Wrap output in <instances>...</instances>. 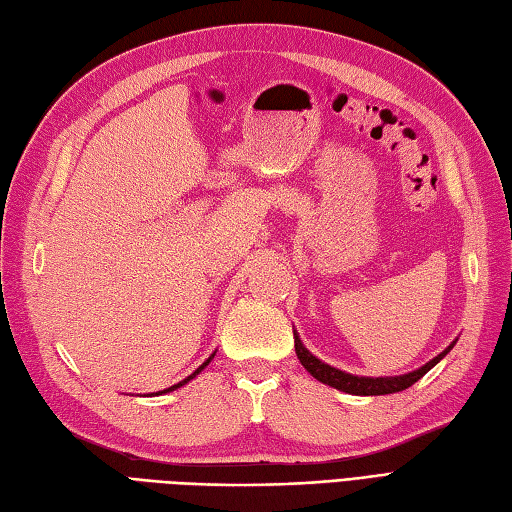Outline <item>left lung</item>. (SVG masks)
Returning <instances> with one entry per match:
<instances>
[{
	"label": "left lung",
	"instance_id": "left-lung-1",
	"mask_svg": "<svg viewBox=\"0 0 512 512\" xmlns=\"http://www.w3.org/2000/svg\"><path fill=\"white\" fill-rule=\"evenodd\" d=\"M293 339H295V355H298L302 366L311 372V377H315L317 381H322L326 385H331V388H335V390H342L346 394H355V396H379V394H392V392L407 390L420 377H425V374L453 348V344H456L453 342L449 348L442 350L438 357L425 363L423 368L401 374V377H357V374L337 370L333 366H328V363L317 359L315 355H311V352L304 348L300 335L295 331H293Z\"/></svg>",
	"mask_w": 512,
	"mask_h": 512
}]
</instances>
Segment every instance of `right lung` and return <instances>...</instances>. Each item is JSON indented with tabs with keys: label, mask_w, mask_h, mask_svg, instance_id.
<instances>
[{
	"label": "right lung",
	"mask_w": 512,
	"mask_h": 512,
	"mask_svg": "<svg viewBox=\"0 0 512 512\" xmlns=\"http://www.w3.org/2000/svg\"><path fill=\"white\" fill-rule=\"evenodd\" d=\"M212 359H214V355H210V357H208V359H206V361H203V363H201V366H199V368H197V370H195V372H192V374H190V377H186V379H184V381H179V383H175V385H170V388H166V390H162V392H155V394H166V392H173V390H177V388H181V385H186V383H188V381H190V379H195V377H197V374H199V372H201V370H203V368H206V366H208V363H210V361H212Z\"/></svg>",
	"instance_id": "obj_1"
}]
</instances>
